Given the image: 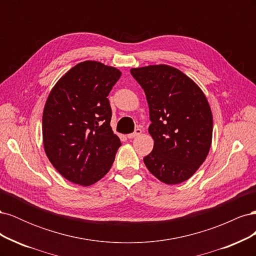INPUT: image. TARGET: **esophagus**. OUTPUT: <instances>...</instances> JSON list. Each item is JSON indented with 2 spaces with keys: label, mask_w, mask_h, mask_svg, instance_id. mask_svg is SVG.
<instances>
[{
  "label": "esophagus",
  "mask_w": 256,
  "mask_h": 256,
  "mask_svg": "<svg viewBox=\"0 0 256 256\" xmlns=\"http://www.w3.org/2000/svg\"><path fill=\"white\" fill-rule=\"evenodd\" d=\"M141 134H142V130H141L140 128H136V129L134 130V132L128 134V138H136L138 136H140Z\"/></svg>",
  "instance_id": "obj_1"
}]
</instances>
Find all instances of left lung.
<instances>
[{
    "label": "left lung",
    "mask_w": 256,
    "mask_h": 256,
    "mask_svg": "<svg viewBox=\"0 0 256 256\" xmlns=\"http://www.w3.org/2000/svg\"><path fill=\"white\" fill-rule=\"evenodd\" d=\"M145 92L154 148L144 157L148 171L168 184H180L205 161L212 138V115L204 92L168 65L132 68Z\"/></svg>",
    "instance_id": "left-lung-1"
}]
</instances>
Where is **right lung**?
<instances>
[{"label": "right lung", "instance_id": "add662e5", "mask_svg": "<svg viewBox=\"0 0 256 256\" xmlns=\"http://www.w3.org/2000/svg\"><path fill=\"white\" fill-rule=\"evenodd\" d=\"M122 72L99 62L76 65L56 84L42 114L44 152L58 172L81 186L109 172L122 145L110 126L109 92Z\"/></svg>", "mask_w": 256, "mask_h": 256}]
</instances>
